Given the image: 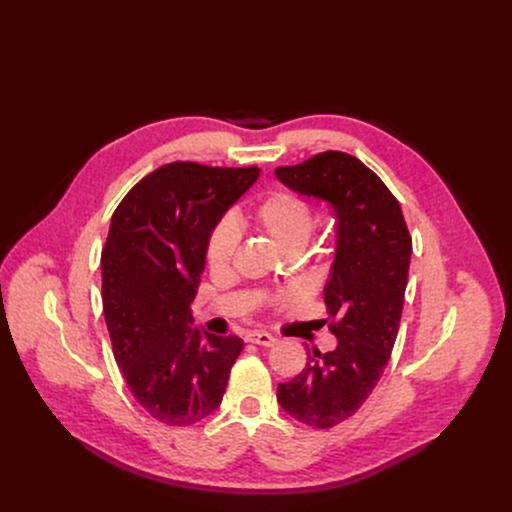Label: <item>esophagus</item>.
<instances>
[{
	"label": "esophagus",
	"mask_w": 512,
	"mask_h": 512,
	"mask_svg": "<svg viewBox=\"0 0 512 512\" xmlns=\"http://www.w3.org/2000/svg\"><path fill=\"white\" fill-rule=\"evenodd\" d=\"M247 342L251 344H259V346H273L275 344V338L267 332H259V330H253V332H247L245 336Z\"/></svg>",
	"instance_id": "obj_1"
}]
</instances>
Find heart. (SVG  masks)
I'll list each match as a JSON object with an SVG mask.
<instances>
[{"label": "heart", "mask_w": 512, "mask_h": 512, "mask_svg": "<svg viewBox=\"0 0 512 512\" xmlns=\"http://www.w3.org/2000/svg\"><path fill=\"white\" fill-rule=\"evenodd\" d=\"M255 225L283 251L291 247H302L312 229H314V210L312 206L298 194L277 190L269 194L253 214ZM239 245V229L231 221V218H221L206 239L204 245V259L210 269L223 271L231 265L235 251ZM300 291L298 289H283L271 300L277 302H291L298 300Z\"/></svg>", "instance_id": "b5f03b06"}]
</instances>
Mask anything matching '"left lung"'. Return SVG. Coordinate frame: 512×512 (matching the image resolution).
I'll use <instances>...</instances> for the list:
<instances>
[{"label": "left lung", "mask_w": 512, "mask_h": 512, "mask_svg": "<svg viewBox=\"0 0 512 512\" xmlns=\"http://www.w3.org/2000/svg\"><path fill=\"white\" fill-rule=\"evenodd\" d=\"M281 184L330 204L336 253L324 302L338 338L332 352L308 350L304 371L279 383L281 409L316 429L352 417L377 387L397 340L411 235L397 198L354 156L324 152L275 170Z\"/></svg>", "instance_id": "obj_1"}]
</instances>
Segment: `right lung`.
Segmentation results:
<instances>
[{"label": "right lung", "mask_w": 512, "mask_h": 512, "mask_svg": "<svg viewBox=\"0 0 512 512\" xmlns=\"http://www.w3.org/2000/svg\"><path fill=\"white\" fill-rule=\"evenodd\" d=\"M259 168L172 162L137 182L111 216L101 253L103 314L135 401L184 427L223 401L239 336L192 330L190 304L210 229L257 180Z\"/></svg>", "instance_id": "obj_1"}]
</instances>
